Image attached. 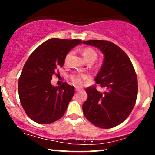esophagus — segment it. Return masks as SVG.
<instances>
[{"instance_id":"34e87169","label":"esophagus","mask_w":155,"mask_h":155,"mask_svg":"<svg viewBox=\"0 0 155 155\" xmlns=\"http://www.w3.org/2000/svg\"><path fill=\"white\" fill-rule=\"evenodd\" d=\"M80 90H81V89H79V88H76V92H79V91H80Z\"/></svg>"}]
</instances>
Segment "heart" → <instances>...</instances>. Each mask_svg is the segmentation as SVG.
<instances>
[{"mask_svg": "<svg viewBox=\"0 0 155 155\" xmlns=\"http://www.w3.org/2000/svg\"><path fill=\"white\" fill-rule=\"evenodd\" d=\"M83 57L84 58V60H87L89 58H93V59L96 60L97 58V53L95 52L93 49H90V48H86L83 51ZM70 54H68L66 57V60L69 58ZM89 76L86 75V74H74L71 76V80L74 83V84L76 87H81L84 85L85 81L89 79Z\"/></svg>", "mask_w": 155, "mask_h": 155, "instance_id": "obj_1", "label": "heart"}]
</instances>
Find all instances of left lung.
<instances>
[{
    "label": "left lung",
    "mask_w": 155,
    "mask_h": 155,
    "mask_svg": "<svg viewBox=\"0 0 155 155\" xmlns=\"http://www.w3.org/2000/svg\"><path fill=\"white\" fill-rule=\"evenodd\" d=\"M83 44L97 47L104 54L95 81L106 89L104 92L95 87L86 89L88 97L82 106L84 114L94 125L111 128L127 118L136 104L138 80L134 68L126 53L112 42L90 40Z\"/></svg>",
    "instance_id": "obj_1"
}]
</instances>
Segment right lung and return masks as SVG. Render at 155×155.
I'll use <instances>...</instances> for the list:
<instances>
[{
    "label": "right lung",
    "mask_w": 155,
    "mask_h": 155,
    "mask_svg": "<svg viewBox=\"0 0 155 155\" xmlns=\"http://www.w3.org/2000/svg\"><path fill=\"white\" fill-rule=\"evenodd\" d=\"M81 40L51 38L35 49L23 67L18 82L19 100L28 117L39 124H50L63 116L74 95V86L54 87L51 80L62 67L68 51Z\"/></svg>",
    "instance_id": "right-lung-1"
}]
</instances>
